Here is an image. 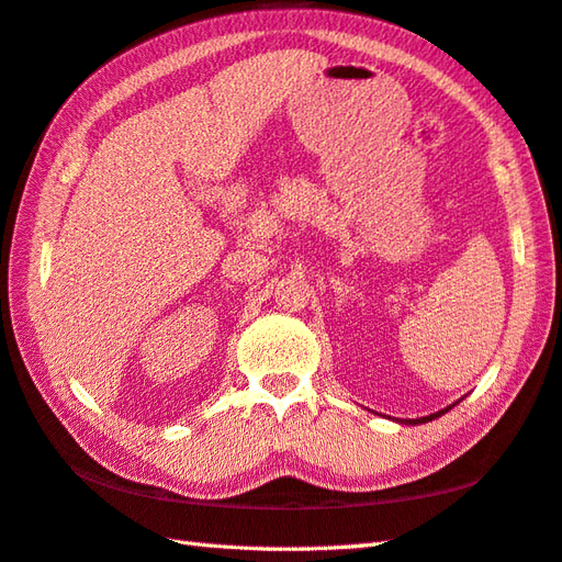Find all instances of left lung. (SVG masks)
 I'll use <instances>...</instances> for the list:
<instances>
[{
  "label": "left lung",
  "mask_w": 562,
  "mask_h": 562,
  "mask_svg": "<svg viewBox=\"0 0 562 562\" xmlns=\"http://www.w3.org/2000/svg\"><path fill=\"white\" fill-rule=\"evenodd\" d=\"M453 405H458V403H453ZM453 405H449V407H443V409H439V412H434V415H427V417H419V419H403L400 422V425H425V422H431V419H437V417H441V415H446V412H449Z\"/></svg>",
  "instance_id": "8db88e82"
}]
</instances>
